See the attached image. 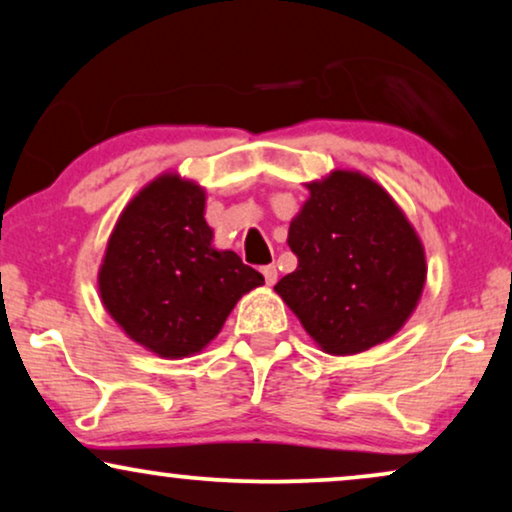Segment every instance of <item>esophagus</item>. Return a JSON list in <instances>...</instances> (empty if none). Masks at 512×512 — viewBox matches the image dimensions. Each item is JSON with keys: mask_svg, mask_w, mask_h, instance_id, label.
<instances>
[{"mask_svg": "<svg viewBox=\"0 0 512 512\" xmlns=\"http://www.w3.org/2000/svg\"><path fill=\"white\" fill-rule=\"evenodd\" d=\"M261 272H263L265 284H268V286H272V284L277 282V268H275V265H265V268H263Z\"/></svg>", "mask_w": 512, "mask_h": 512, "instance_id": "esophagus-1", "label": "esophagus"}]
</instances>
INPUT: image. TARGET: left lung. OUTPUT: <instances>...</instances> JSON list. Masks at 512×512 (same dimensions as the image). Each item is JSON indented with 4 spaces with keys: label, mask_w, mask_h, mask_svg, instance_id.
<instances>
[{
    "label": "left lung",
    "mask_w": 512,
    "mask_h": 512,
    "mask_svg": "<svg viewBox=\"0 0 512 512\" xmlns=\"http://www.w3.org/2000/svg\"><path fill=\"white\" fill-rule=\"evenodd\" d=\"M289 247L298 268L275 291L321 352L349 356L394 338L426 282L424 244L396 200L366 174L333 170L305 184Z\"/></svg>",
    "instance_id": "left-lung-1"
}]
</instances>
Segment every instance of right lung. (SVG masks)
Returning <instances> with one entry per match:
<instances>
[{"instance_id":"right-lung-1","label":"right lung","mask_w":512,"mask_h":512,"mask_svg":"<svg viewBox=\"0 0 512 512\" xmlns=\"http://www.w3.org/2000/svg\"><path fill=\"white\" fill-rule=\"evenodd\" d=\"M205 200L179 172L149 181L118 216L97 272L109 317L160 359L200 354L237 300L265 282L235 251L214 247Z\"/></svg>"}]
</instances>
